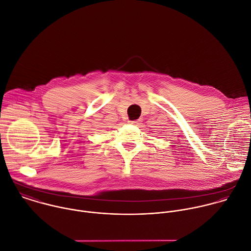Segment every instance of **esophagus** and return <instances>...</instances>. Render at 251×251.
I'll use <instances>...</instances> for the list:
<instances>
[{
	"label": "esophagus",
	"instance_id": "obj_1",
	"mask_svg": "<svg viewBox=\"0 0 251 251\" xmlns=\"http://www.w3.org/2000/svg\"><path fill=\"white\" fill-rule=\"evenodd\" d=\"M140 122V120H133V121H130L131 124H138Z\"/></svg>",
	"mask_w": 251,
	"mask_h": 251
}]
</instances>
